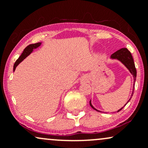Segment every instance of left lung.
<instances>
[{
    "mask_svg": "<svg viewBox=\"0 0 148 148\" xmlns=\"http://www.w3.org/2000/svg\"><path fill=\"white\" fill-rule=\"evenodd\" d=\"M110 58L112 59V60H117L120 61V62H121V63H122L123 65H124L125 66L127 69L129 70L130 73L133 75L134 88L132 90V95H131V98L129 99V100H128L127 102L126 103V104H127L128 102L131 100L132 96L133 95L134 89V84H135V82H136V68H135V64H134V62L132 55L131 53H130L129 50L127 49V48H121V49H120L119 50H118V51H116V53L112 54V55H111ZM89 103H90V106H91L92 108H93V109H95V110L97 111V112H100V111L95 109V107L92 105L91 100H90ZM126 104L124 105V107L126 105ZM123 107L120 109L119 110L117 111V112H120V111H121V109L123 108Z\"/></svg>",
    "mask_w": 148,
    "mask_h": 148,
    "instance_id": "obj_1",
    "label": "left lung"
}]
</instances>
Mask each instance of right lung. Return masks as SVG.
<instances>
[{
    "mask_svg": "<svg viewBox=\"0 0 148 148\" xmlns=\"http://www.w3.org/2000/svg\"><path fill=\"white\" fill-rule=\"evenodd\" d=\"M41 45V42H39V43H33V44H29L26 47L25 49H24L23 52V53L21 55V56L18 57V60L16 61L14 64V68H13L14 72L17 66H18L23 60H24V59H25L26 57L28 56V55H30V54L33 52V50L34 49H36L37 48H39Z\"/></svg>",
    "mask_w": 148,
    "mask_h": 148,
    "instance_id": "right-lung-1",
    "label": "right lung"
}]
</instances>
